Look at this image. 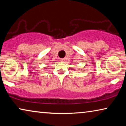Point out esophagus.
Instances as JSON below:
<instances>
[{
  "label": "esophagus",
  "instance_id": "1",
  "mask_svg": "<svg viewBox=\"0 0 126 126\" xmlns=\"http://www.w3.org/2000/svg\"><path fill=\"white\" fill-rule=\"evenodd\" d=\"M60 61H61V62H63L65 61V59L64 58H61V59H60Z\"/></svg>",
  "mask_w": 126,
  "mask_h": 126
}]
</instances>
